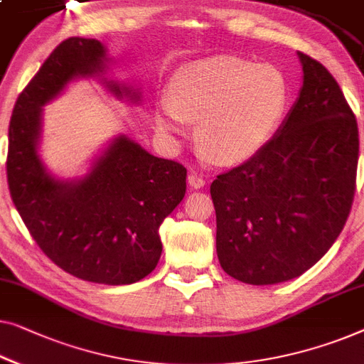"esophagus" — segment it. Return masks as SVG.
Instances as JSON below:
<instances>
[{
  "instance_id": "1",
  "label": "esophagus",
  "mask_w": 364,
  "mask_h": 364,
  "mask_svg": "<svg viewBox=\"0 0 364 364\" xmlns=\"http://www.w3.org/2000/svg\"><path fill=\"white\" fill-rule=\"evenodd\" d=\"M187 181H188V186H191L192 188H203V186H205V178L202 176H198L197 172L188 173Z\"/></svg>"
}]
</instances>
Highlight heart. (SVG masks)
<instances>
[{"mask_svg":"<svg viewBox=\"0 0 364 364\" xmlns=\"http://www.w3.org/2000/svg\"><path fill=\"white\" fill-rule=\"evenodd\" d=\"M289 107L291 90L279 68L220 55L178 68L171 95L157 100L154 119L172 144L198 121V146L220 164H241L271 143Z\"/></svg>","mask_w":364,"mask_h":364,"instance_id":"1","label":"heart"}]
</instances>
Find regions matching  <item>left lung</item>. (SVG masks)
Listing matches in <instances>:
<instances>
[{"mask_svg":"<svg viewBox=\"0 0 364 364\" xmlns=\"http://www.w3.org/2000/svg\"><path fill=\"white\" fill-rule=\"evenodd\" d=\"M297 55L302 87L281 129L259 154L210 186L220 266L252 286L291 281L322 259L355 195V114L331 73Z\"/></svg>","mask_w":364,"mask_h":364,"instance_id":"8db88e82","label":"left lung"}]
</instances>
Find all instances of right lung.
<instances>
[{
	"mask_svg": "<svg viewBox=\"0 0 364 364\" xmlns=\"http://www.w3.org/2000/svg\"><path fill=\"white\" fill-rule=\"evenodd\" d=\"M109 64L97 39L57 46L14 105L6 173L16 210L52 262L83 281L126 286L159 262V226L186 195V167L126 134L109 139L73 178L47 171L39 154L44 107L72 82L97 80L117 100L141 103L139 88L105 77Z\"/></svg>",
	"mask_w": 364,
	"mask_h": 364,
	"instance_id": "right-lung-1",
	"label": "right lung"
}]
</instances>
